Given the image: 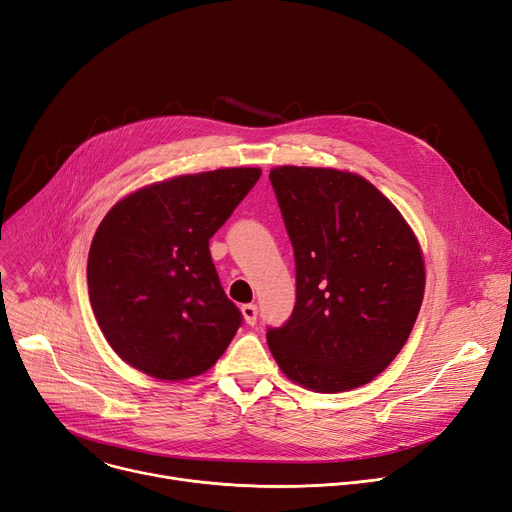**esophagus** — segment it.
Instances as JSON below:
<instances>
[{"mask_svg":"<svg viewBox=\"0 0 512 512\" xmlns=\"http://www.w3.org/2000/svg\"><path fill=\"white\" fill-rule=\"evenodd\" d=\"M240 311H242V317H245V321H247L249 326H255V324H257V305H253V303L242 305Z\"/></svg>","mask_w":512,"mask_h":512,"instance_id":"esophagus-1","label":"esophagus"}]
</instances>
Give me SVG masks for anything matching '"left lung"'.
<instances>
[{
  "label": "left lung",
  "instance_id": "obj_1",
  "mask_svg": "<svg viewBox=\"0 0 512 512\" xmlns=\"http://www.w3.org/2000/svg\"><path fill=\"white\" fill-rule=\"evenodd\" d=\"M297 265V303L267 330L286 378L313 392L371 382L405 346L421 309L425 265L400 211L359 174L270 172Z\"/></svg>",
  "mask_w": 512,
  "mask_h": 512
}]
</instances>
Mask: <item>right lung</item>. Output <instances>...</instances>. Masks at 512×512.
<instances>
[{
	"label": "right lung",
	"instance_id": "1",
	"mask_svg": "<svg viewBox=\"0 0 512 512\" xmlns=\"http://www.w3.org/2000/svg\"><path fill=\"white\" fill-rule=\"evenodd\" d=\"M259 168L176 176L139 188L101 220L87 282L97 324L122 361L155 380L205 373L242 324L209 238L259 180Z\"/></svg>",
	"mask_w": 512,
	"mask_h": 512
}]
</instances>
